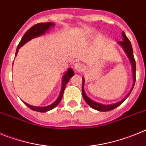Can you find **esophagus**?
Masks as SVG:
<instances>
[{"label": "esophagus", "instance_id": "esophagus-1", "mask_svg": "<svg viewBox=\"0 0 146 146\" xmlns=\"http://www.w3.org/2000/svg\"><path fill=\"white\" fill-rule=\"evenodd\" d=\"M84 69L83 65L80 63H76L75 65H74V69L77 72H81Z\"/></svg>", "mask_w": 146, "mask_h": 146}]
</instances>
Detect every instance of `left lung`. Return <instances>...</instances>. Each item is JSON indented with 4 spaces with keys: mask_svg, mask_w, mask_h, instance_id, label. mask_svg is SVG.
<instances>
[{
    "mask_svg": "<svg viewBox=\"0 0 146 146\" xmlns=\"http://www.w3.org/2000/svg\"><path fill=\"white\" fill-rule=\"evenodd\" d=\"M122 37H123V41H121V42H118V43L121 45V47H123V49L124 50L125 52L126 53L127 56H128L130 62L131 64V66H132V73H133V86H132V88H131V91H129L127 95L123 98L121 101L115 103V104H100V103H97L96 102L93 101L91 100L90 98L86 96V93L84 91V88H83V86H84V78H82V96H83V99H85L86 102L88 104L89 106L91 107L93 109L96 110L98 111H102V112H106V111H110V110H112L116 108L117 107H118L120 104H121L123 102L126 100V99L129 96L130 93L132 91L133 89L134 86H135V80H136V63H135V58H134L133 55V50H132V47H131V42L129 40V38H127V36H126L124 32H122Z\"/></svg>",
    "mask_w": 146,
    "mask_h": 146,
    "instance_id": "obj_1",
    "label": "left lung"
}]
</instances>
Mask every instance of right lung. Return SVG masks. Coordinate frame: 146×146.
Masks as SVG:
<instances>
[{
  "mask_svg": "<svg viewBox=\"0 0 146 146\" xmlns=\"http://www.w3.org/2000/svg\"><path fill=\"white\" fill-rule=\"evenodd\" d=\"M55 25L54 23H38V24H36L33 26H32L31 28H30L29 30H28L26 31V33L24 34V36L22 38L21 41L19 43L17 46V48L16 53H15V55H17L18 50L25 44V43H27L28 42H29L30 40H31L32 38H34L37 36H42V35L46 33L47 31H48L50 28V27L53 26ZM74 72L72 69L69 68L68 69L66 72L64 74V77H63V80H62V88H61V91H60V95H59L58 98L56 99V101L54 102L52 104L50 105H48V106L46 107H35L32 106V105H30V104H27V103L24 102V104L28 106L30 109H31L32 110H34V111L37 112H41V113H45V112H47L49 110H51L54 109L55 107L57 106L58 103L60 102V100L62 99V97H63V94H64V91L65 90V88L66 84L68 83V82L69 81V79L72 76L74 75Z\"/></svg>",
  "mask_w": 146,
  "mask_h": 146,
  "instance_id": "right-lung-1",
  "label": "right lung"
}]
</instances>
